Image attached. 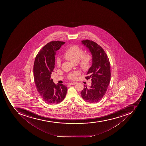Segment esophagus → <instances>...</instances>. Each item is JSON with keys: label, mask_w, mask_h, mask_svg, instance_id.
I'll list each match as a JSON object with an SVG mask.
<instances>
[{"label": "esophagus", "mask_w": 146, "mask_h": 146, "mask_svg": "<svg viewBox=\"0 0 146 146\" xmlns=\"http://www.w3.org/2000/svg\"><path fill=\"white\" fill-rule=\"evenodd\" d=\"M76 83H70L68 84V85H75V84H76Z\"/></svg>", "instance_id": "esophagus-1"}]
</instances>
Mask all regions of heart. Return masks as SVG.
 <instances>
[{
	"instance_id": "heart-1",
	"label": "heart",
	"mask_w": 146,
	"mask_h": 146,
	"mask_svg": "<svg viewBox=\"0 0 146 146\" xmlns=\"http://www.w3.org/2000/svg\"><path fill=\"white\" fill-rule=\"evenodd\" d=\"M84 53V50L82 48L77 45H72L68 47L63 53V56L65 58L72 62L74 63L78 62L79 67L81 69L85 70L90 67L92 61V56L89 53ZM60 59L58 58L56 61V65L58 67L61 65ZM78 72H74L69 75L70 79H74Z\"/></svg>"
}]
</instances>
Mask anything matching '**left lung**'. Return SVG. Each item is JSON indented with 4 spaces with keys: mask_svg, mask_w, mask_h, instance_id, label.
I'll use <instances>...</instances> for the list:
<instances>
[{
    "mask_svg": "<svg viewBox=\"0 0 146 146\" xmlns=\"http://www.w3.org/2000/svg\"><path fill=\"white\" fill-rule=\"evenodd\" d=\"M92 55V64L85 77L91 78L90 87L84 85L81 92L84 100L90 103H96L103 98L110 81V66L107 54L101 46L90 40H82Z\"/></svg>",
    "mask_w": 146,
    "mask_h": 146,
    "instance_id": "left-lung-1",
    "label": "left lung"
}]
</instances>
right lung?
Wrapping results in <instances>:
<instances>
[{
  "instance_id": "add662e5",
  "label": "right lung",
  "mask_w": 146,
  "mask_h": 146,
  "mask_svg": "<svg viewBox=\"0 0 146 146\" xmlns=\"http://www.w3.org/2000/svg\"><path fill=\"white\" fill-rule=\"evenodd\" d=\"M64 43L58 40L48 43L39 51L35 60L33 72L36 88L43 100L49 105L60 103L67 93L65 85L56 84L51 78L55 68L56 51Z\"/></svg>"
}]
</instances>
